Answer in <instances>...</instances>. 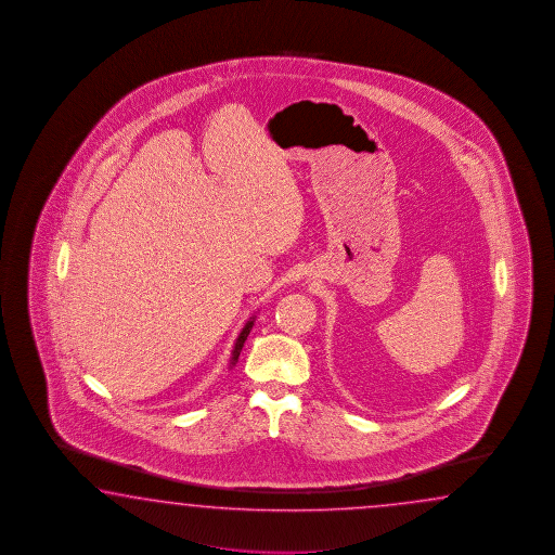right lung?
I'll return each mask as SVG.
<instances>
[{"label":"right lung","mask_w":555,"mask_h":555,"mask_svg":"<svg viewBox=\"0 0 555 555\" xmlns=\"http://www.w3.org/2000/svg\"><path fill=\"white\" fill-rule=\"evenodd\" d=\"M254 321H256V315H251V318L246 321V325H244L242 331H240L236 343H234V349H232V357H230V369H232V366H236L237 357H240V351H242L244 343H246V339H248L249 331H251V327H254Z\"/></svg>","instance_id":"right-lung-1"}]
</instances>
